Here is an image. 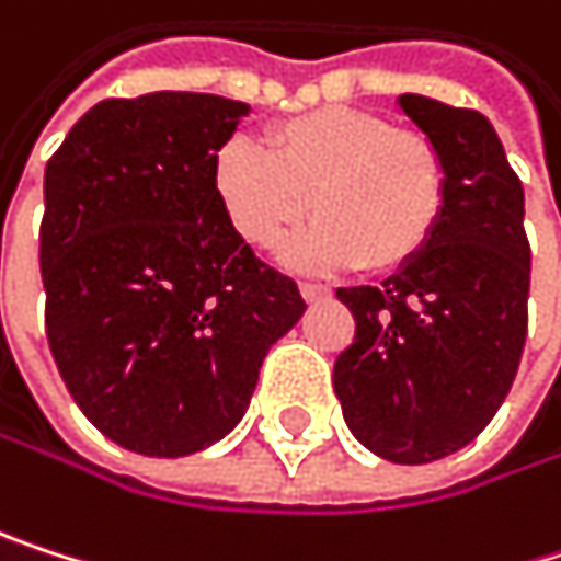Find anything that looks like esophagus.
Instances as JSON below:
<instances>
[{
    "instance_id": "1",
    "label": "esophagus",
    "mask_w": 561,
    "mask_h": 561,
    "mask_svg": "<svg viewBox=\"0 0 561 561\" xmlns=\"http://www.w3.org/2000/svg\"><path fill=\"white\" fill-rule=\"evenodd\" d=\"M299 293H302V299H306V302H322V299H329V296H332V289H329V286H322V283H302V286H299Z\"/></svg>"
}]
</instances>
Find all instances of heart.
Returning <instances> with one entry per match:
<instances>
[{
	"mask_svg": "<svg viewBox=\"0 0 561 561\" xmlns=\"http://www.w3.org/2000/svg\"><path fill=\"white\" fill-rule=\"evenodd\" d=\"M213 190L252 249L278 245L312 209L319 222L286 245L293 265L394 272L437 232L447 170L421 130L362 107H316L275 121L265 150L226 140L213 160Z\"/></svg>",
	"mask_w": 561,
	"mask_h": 561,
	"instance_id": "obj_1",
	"label": "heart"
}]
</instances>
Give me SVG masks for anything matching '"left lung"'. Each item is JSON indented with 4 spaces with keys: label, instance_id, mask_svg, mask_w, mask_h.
Masks as SVG:
<instances>
[{
    "label": "left lung",
    "instance_id": "left-lung-1",
    "mask_svg": "<svg viewBox=\"0 0 561 561\" xmlns=\"http://www.w3.org/2000/svg\"><path fill=\"white\" fill-rule=\"evenodd\" d=\"M398 104L437 144L447 203L417 259L381 286L339 289L355 339L335 362V394L371 454L431 463L477 440L513 388L533 252L523 183L493 124L424 94Z\"/></svg>",
    "mask_w": 561,
    "mask_h": 561
}]
</instances>
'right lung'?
<instances>
[{
  "label": "right lung",
  "mask_w": 561,
  "mask_h": 561,
  "mask_svg": "<svg viewBox=\"0 0 561 561\" xmlns=\"http://www.w3.org/2000/svg\"><path fill=\"white\" fill-rule=\"evenodd\" d=\"M249 104L153 91L94 104L45 167V335L81 414L144 457H186L245 414L306 312L213 190Z\"/></svg>",
  "instance_id": "obj_1"
}]
</instances>
